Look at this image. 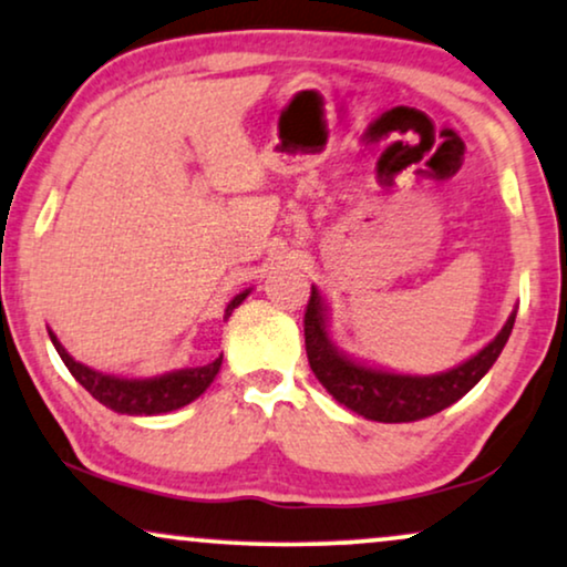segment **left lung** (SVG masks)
I'll list each match as a JSON object with an SVG mask.
<instances>
[{
    "label": "left lung",
    "mask_w": 567,
    "mask_h": 567,
    "mask_svg": "<svg viewBox=\"0 0 567 567\" xmlns=\"http://www.w3.org/2000/svg\"><path fill=\"white\" fill-rule=\"evenodd\" d=\"M515 312L502 326L481 352L471 360L460 362L457 368L436 375H402L389 370L370 368L365 362H354L333 347L328 337L326 302L320 291L312 286L310 302L305 310V349L312 373L323 383L333 400L344 404L368 421L379 423H412L421 417L436 415L465 396L488 373L505 349L513 333Z\"/></svg>",
    "instance_id": "1"
}]
</instances>
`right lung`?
I'll use <instances>...</instances> for the list:
<instances>
[{
    "mask_svg": "<svg viewBox=\"0 0 567 567\" xmlns=\"http://www.w3.org/2000/svg\"><path fill=\"white\" fill-rule=\"evenodd\" d=\"M247 295L249 291H241V295L230 299L226 307V318L244 302V299H247ZM49 339H52V344L58 349L62 362H65V368L73 373V379L79 381L96 402L121 412V415H163V412L184 408V404L197 400L199 394H205V389L215 381L223 362L220 354L218 360L207 362V365L171 370V373L155 375V379H121V375L100 373V370L70 358L68 349L60 344L52 331H49Z\"/></svg>",
    "mask_w": 567,
    "mask_h": 567,
    "instance_id": "obj_1",
    "label": "right lung"
}]
</instances>
